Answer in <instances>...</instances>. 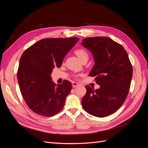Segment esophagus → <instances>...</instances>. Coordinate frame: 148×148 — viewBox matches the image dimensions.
Returning a JSON list of instances; mask_svg holds the SVG:
<instances>
[{
	"label": "esophagus",
	"instance_id": "obj_1",
	"mask_svg": "<svg viewBox=\"0 0 148 148\" xmlns=\"http://www.w3.org/2000/svg\"><path fill=\"white\" fill-rule=\"evenodd\" d=\"M72 86H73V88H75L79 86V84L77 83V82H73L72 83Z\"/></svg>",
	"mask_w": 148,
	"mask_h": 148
}]
</instances>
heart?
<instances>
[{
	"label": "heart",
	"mask_w": 148,
	"mask_h": 148,
	"mask_svg": "<svg viewBox=\"0 0 148 148\" xmlns=\"http://www.w3.org/2000/svg\"><path fill=\"white\" fill-rule=\"evenodd\" d=\"M75 53L81 62L83 60H88L89 58L88 52L84 49H77V50L75 51Z\"/></svg>",
	"instance_id": "b5f03b06"
}]
</instances>
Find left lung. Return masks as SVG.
Instances as JSON below:
<instances>
[{"mask_svg":"<svg viewBox=\"0 0 148 148\" xmlns=\"http://www.w3.org/2000/svg\"><path fill=\"white\" fill-rule=\"evenodd\" d=\"M82 44L90 51L95 64L89 75L100 88L86 86L82 101L84 110L93 116L104 117L115 113L128 96L133 75L128 53L121 44L107 37H92Z\"/></svg>","mask_w":148,"mask_h":148,"instance_id":"8db88e82","label":"left lung"}]
</instances>
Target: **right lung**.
Returning a JSON list of instances; mask_svg holds the SVG:
<instances>
[{
    "label": "right lung",
    "mask_w": 148,
    "mask_h": 148,
    "mask_svg": "<svg viewBox=\"0 0 148 148\" xmlns=\"http://www.w3.org/2000/svg\"><path fill=\"white\" fill-rule=\"evenodd\" d=\"M78 41L76 37L43 39L21 55L18 82L22 96L34 112L51 117L63 109L72 86L67 80L56 85L51 74L55 67L60 68L66 53Z\"/></svg>",
    "instance_id": "right-lung-1"
}]
</instances>
